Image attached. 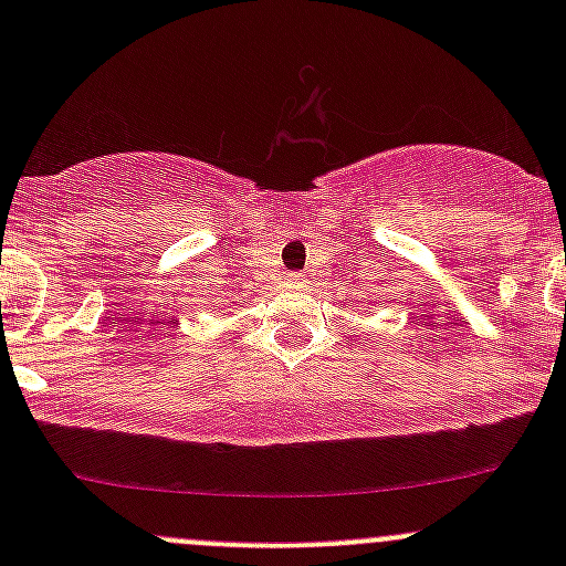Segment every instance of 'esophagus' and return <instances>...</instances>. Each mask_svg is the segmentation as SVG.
I'll return each instance as SVG.
<instances>
[{
    "label": "esophagus",
    "mask_w": 566,
    "mask_h": 566,
    "mask_svg": "<svg viewBox=\"0 0 566 566\" xmlns=\"http://www.w3.org/2000/svg\"><path fill=\"white\" fill-rule=\"evenodd\" d=\"M287 282H290V284L301 282V276H298V273H287Z\"/></svg>",
    "instance_id": "34e87169"
}]
</instances>
